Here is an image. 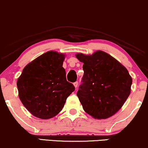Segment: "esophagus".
<instances>
[{"label":"esophagus","mask_w":148,"mask_h":148,"mask_svg":"<svg viewBox=\"0 0 148 148\" xmlns=\"http://www.w3.org/2000/svg\"><path fill=\"white\" fill-rule=\"evenodd\" d=\"M73 85H74V86L75 87V88H77V87L78 86V82H74Z\"/></svg>","instance_id":"34e87169"}]
</instances>
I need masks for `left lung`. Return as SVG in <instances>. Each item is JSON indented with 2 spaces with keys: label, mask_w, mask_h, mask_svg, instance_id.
I'll list each match as a JSON object with an SVG mask.
<instances>
[{
  "label": "left lung",
  "mask_w": 148,
  "mask_h": 148,
  "mask_svg": "<svg viewBox=\"0 0 148 148\" xmlns=\"http://www.w3.org/2000/svg\"><path fill=\"white\" fill-rule=\"evenodd\" d=\"M84 63L82 84L77 95L86 113L97 119L112 116L124 104L132 79L119 62L102 51L76 54Z\"/></svg>",
  "instance_id": "1"
}]
</instances>
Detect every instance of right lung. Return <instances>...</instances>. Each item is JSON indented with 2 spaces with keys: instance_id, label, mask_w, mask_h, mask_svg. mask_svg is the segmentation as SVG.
Here are the masks:
<instances>
[{
  "instance_id": "right-lung-1",
  "label": "right lung",
  "mask_w": 148,
  "mask_h": 148,
  "mask_svg": "<svg viewBox=\"0 0 148 148\" xmlns=\"http://www.w3.org/2000/svg\"><path fill=\"white\" fill-rule=\"evenodd\" d=\"M64 58L57 51L46 52L28 64L18 79L20 99L36 117L48 119L57 115L75 90L66 78Z\"/></svg>"
}]
</instances>
